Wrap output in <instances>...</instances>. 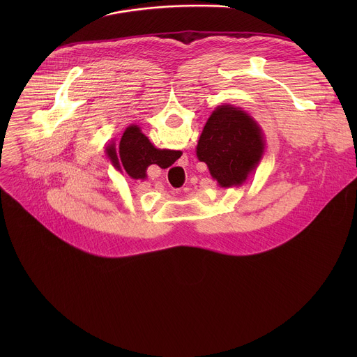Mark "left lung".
Listing matches in <instances>:
<instances>
[{
    "instance_id": "8db88e82",
    "label": "left lung",
    "mask_w": 357,
    "mask_h": 357,
    "mask_svg": "<svg viewBox=\"0 0 357 357\" xmlns=\"http://www.w3.org/2000/svg\"><path fill=\"white\" fill-rule=\"evenodd\" d=\"M266 151L261 127L248 113L231 105L219 106L199 137L196 157L205 162L222 188L241 186L256 171Z\"/></svg>"
}]
</instances>
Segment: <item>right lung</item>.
I'll list each match as a JSON object with an SVG mask.
<instances>
[{
  "instance_id": "obj_1",
  "label": "right lung",
  "mask_w": 357,
  "mask_h": 357,
  "mask_svg": "<svg viewBox=\"0 0 357 357\" xmlns=\"http://www.w3.org/2000/svg\"><path fill=\"white\" fill-rule=\"evenodd\" d=\"M106 154L117 171H126L132 179H145L149 165L169 167L179 158L181 152L155 148L138 126L131 124L123 132L119 144L107 145Z\"/></svg>"
}]
</instances>
